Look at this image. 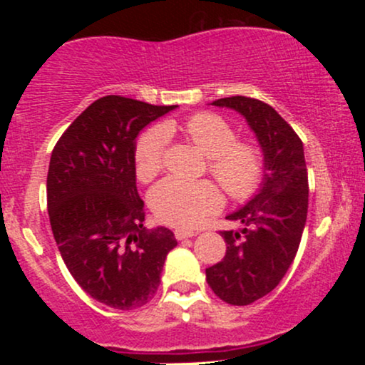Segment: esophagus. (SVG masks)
Listing matches in <instances>:
<instances>
[{
	"label": "esophagus",
	"mask_w": 365,
	"mask_h": 365,
	"mask_svg": "<svg viewBox=\"0 0 365 365\" xmlns=\"http://www.w3.org/2000/svg\"><path fill=\"white\" fill-rule=\"evenodd\" d=\"M195 235H197L195 230H185V228L175 230V237H177V240H185V238H192Z\"/></svg>",
	"instance_id": "obj_1"
}]
</instances>
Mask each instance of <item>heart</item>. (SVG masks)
<instances>
[{
  "mask_svg": "<svg viewBox=\"0 0 365 365\" xmlns=\"http://www.w3.org/2000/svg\"><path fill=\"white\" fill-rule=\"evenodd\" d=\"M187 137L204 156L207 171L233 200H247L261 188L264 180V154L254 142L237 140V132L216 113H195L183 125ZM173 125H154L137 139L133 149L135 175L150 182L161 173ZM149 204L159 221L171 226H194L220 211L223 195L209 180L185 182L166 178L150 190Z\"/></svg>",
  "mask_w": 365,
  "mask_h": 365,
  "instance_id": "b5f03b06",
  "label": "heart"
}]
</instances>
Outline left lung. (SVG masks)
Here are the masks:
<instances>
[{"mask_svg":"<svg viewBox=\"0 0 365 365\" xmlns=\"http://www.w3.org/2000/svg\"><path fill=\"white\" fill-rule=\"evenodd\" d=\"M212 104L245 116L266 163L259 194L228 216L244 230L220 232L226 254L206 269L207 284L223 302L249 305L278 287L299 250L309 206L304 145L278 111L259 99L232 96Z\"/></svg>","mask_w":365,"mask_h":365,"instance_id":"obj_1","label":"left lung"}]
</instances>
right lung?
I'll return each instance as SVG.
<instances>
[{"instance_id":"1","label":"right lung","mask_w":365,"mask_h":365,"mask_svg":"<svg viewBox=\"0 0 365 365\" xmlns=\"http://www.w3.org/2000/svg\"><path fill=\"white\" fill-rule=\"evenodd\" d=\"M175 108L104 96L73 120L51 153L48 212L58 250L83 292L120 311L153 299L177 245L165 226L145 230L133 163L140 130Z\"/></svg>"}]
</instances>
